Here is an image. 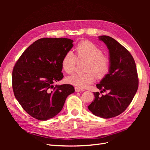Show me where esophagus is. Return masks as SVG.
I'll return each instance as SVG.
<instances>
[{
    "mask_svg": "<svg viewBox=\"0 0 150 150\" xmlns=\"http://www.w3.org/2000/svg\"><path fill=\"white\" fill-rule=\"evenodd\" d=\"M75 91L76 92H80V91H84V89H82V88H78V87H75Z\"/></svg>",
    "mask_w": 150,
    "mask_h": 150,
    "instance_id": "esophagus-1",
    "label": "esophagus"
}]
</instances>
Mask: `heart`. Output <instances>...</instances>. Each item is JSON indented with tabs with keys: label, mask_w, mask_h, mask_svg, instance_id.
I'll use <instances>...</instances> for the list:
<instances>
[{
	"label": "heart",
	"mask_w": 150,
	"mask_h": 150,
	"mask_svg": "<svg viewBox=\"0 0 150 150\" xmlns=\"http://www.w3.org/2000/svg\"><path fill=\"white\" fill-rule=\"evenodd\" d=\"M76 55L79 59L88 61L84 74H74L67 78V82L76 87L84 88L93 83L95 76L98 79L103 78L110 70V60L103 55L100 48L91 42L83 40L80 42L76 48ZM76 58L71 51L66 52L62 58L61 66L66 73L71 74L74 71ZM95 76H94V75Z\"/></svg>",
	"instance_id": "1"
}]
</instances>
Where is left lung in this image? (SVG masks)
Wrapping results in <instances>:
<instances>
[{"instance_id":"8db88e82","label":"left lung","mask_w":150,"mask_h":150,"mask_svg":"<svg viewBox=\"0 0 150 150\" xmlns=\"http://www.w3.org/2000/svg\"><path fill=\"white\" fill-rule=\"evenodd\" d=\"M98 38L109 50L110 66L108 74L96 86L108 94L100 96L99 92L94 93L95 98L88 108L95 116L108 119L120 115L129 105L138 90V78L134 60L128 50L110 36Z\"/></svg>"}]
</instances>
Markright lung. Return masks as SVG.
Segmentation results:
<instances>
[{
    "instance_id": "right-lung-1",
    "label": "right lung",
    "mask_w": 150,
    "mask_h": 150,
    "mask_svg": "<svg viewBox=\"0 0 150 150\" xmlns=\"http://www.w3.org/2000/svg\"><path fill=\"white\" fill-rule=\"evenodd\" d=\"M67 38H42L26 49L12 72L14 96L22 108L38 120L56 116L66 99L74 92L71 84L54 83L63 78L61 62L64 54L73 47Z\"/></svg>"
}]
</instances>
